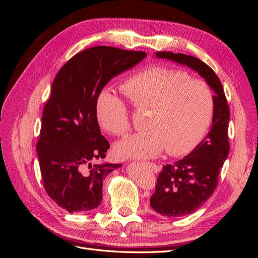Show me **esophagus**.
<instances>
[{
    "label": "esophagus",
    "mask_w": 258,
    "mask_h": 258,
    "mask_svg": "<svg viewBox=\"0 0 258 258\" xmlns=\"http://www.w3.org/2000/svg\"><path fill=\"white\" fill-rule=\"evenodd\" d=\"M145 165H146L148 168H150V169L153 171V172H158V171H159V167H158L157 165H156V163H154V162H146Z\"/></svg>",
    "instance_id": "1"
}]
</instances>
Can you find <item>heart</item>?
<instances>
[{
	"mask_svg": "<svg viewBox=\"0 0 258 258\" xmlns=\"http://www.w3.org/2000/svg\"><path fill=\"white\" fill-rule=\"evenodd\" d=\"M122 91L136 107L152 111L147 130L116 144L121 158L150 159L165 148L171 155H184L201 141L212 120L214 96L210 86L181 70L150 67L124 82ZM96 115L100 126L112 135L124 136L130 129L126 103L110 89L99 92Z\"/></svg>",
	"mask_w": 258,
	"mask_h": 258,
	"instance_id": "heart-1",
	"label": "heart"
}]
</instances>
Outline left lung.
<instances>
[{"label":"left lung","mask_w":258,"mask_h":258,"mask_svg":"<svg viewBox=\"0 0 258 258\" xmlns=\"http://www.w3.org/2000/svg\"><path fill=\"white\" fill-rule=\"evenodd\" d=\"M155 56L190 68L214 91V112L209 134L183 159L163 166L151 197V207L156 212L179 217L198 210L216 188L220 170L229 153V107L220 79L205 62L171 51H158Z\"/></svg>","instance_id":"1"}]
</instances>
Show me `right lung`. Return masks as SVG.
I'll use <instances>...</instances> for the list:
<instances>
[{"instance_id": "right-lung-1", "label": "right lung", "mask_w": 258, "mask_h": 258, "mask_svg": "<svg viewBox=\"0 0 258 258\" xmlns=\"http://www.w3.org/2000/svg\"><path fill=\"white\" fill-rule=\"evenodd\" d=\"M145 57L144 51L97 46L76 53L54 77L36 151L46 192L70 213L98 208L103 179L121 166L101 162L110 144L96 115L99 92Z\"/></svg>"}]
</instances>
